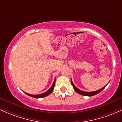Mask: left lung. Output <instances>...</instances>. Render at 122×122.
Masks as SVG:
<instances>
[{
  "label": "left lung",
  "instance_id": "1",
  "mask_svg": "<svg viewBox=\"0 0 122 122\" xmlns=\"http://www.w3.org/2000/svg\"><path fill=\"white\" fill-rule=\"evenodd\" d=\"M71 84H72L73 87L74 89H75V91L76 92H77V93H79V94L80 95H84V96H94V95L97 94V93H100V92L102 91V90H103V89H104L105 87L106 86H106H104L103 88H101L100 89H99V90H97V91H93V92H85V91H82L80 90V89H79V88H77L76 87V86H75V85H74V84L73 83L72 81V79H71Z\"/></svg>",
  "mask_w": 122,
  "mask_h": 122
}]
</instances>
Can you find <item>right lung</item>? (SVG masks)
<instances>
[{
	"mask_svg": "<svg viewBox=\"0 0 122 122\" xmlns=\"http://www.w3.org/2000/svg\"><path fill=\"white\" fill-rule=\"evenodd\" d=\"M55 81H56V79L54 80V82H53V84L51 85V86L50 87V89L43 93H41V94H40V95H31V94H29V93H26V92H25V93H26V94H27V95H29V96H31V97H33L34 98H41V97H46V96H48L49 95H50V93H51V92H53V89H54V85H55Z\"/></svg>",
	"mask_w": 122,
	"mask_h": 122,
	"instance_id": "right-lung-1",
	"label": "right lung"
}]
</instances>
